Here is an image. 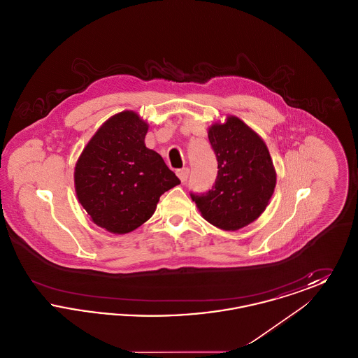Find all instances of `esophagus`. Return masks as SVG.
Returning a JSON list of instances; mask_svg holds the SVG:
<instances>
[{"label":"esophagus","mask_w":358,"mask_h":358,"mask_svg":"<svg viewBox=\"0 0 358 358\" xmlns=\"http://www.w3.org/2000/svg\"><path fill=\"white\" fill-rule=\"evenodd\" d=\"M177 173V176H178V178L182 181V182H185L187 180V177H189V169L187 168H182V169H178V171H176Z\"/></svg>","instance_id":"esophagus-1"}]
</instances>
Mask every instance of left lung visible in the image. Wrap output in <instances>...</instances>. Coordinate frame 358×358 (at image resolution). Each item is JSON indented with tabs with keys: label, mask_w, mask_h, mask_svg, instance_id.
<instances>
[{
	"label": "left lung",
	"mask_w": 358,
	"mask_h": 358,
	"mask_svg": "<svg viewBox=\"0 0 358 358\" xmlns=\"http://www.w3.org/2000/svg\"><path fill=\"white\" fill-rule=\"evenodd\" d=\"M208 138L217 177L212 189L190 192V197L206 222L236 231L255 222L268 205L276 184L273 161L263 139L236 117L215 123Z\"/></svg>",
	"instance_id": "obj_1"
}]
</instances>
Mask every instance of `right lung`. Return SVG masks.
I'll use <instances>...</instances> for the list:
<instances>
[{
	"label": "right lung",
	"instance_id": "obj_1",
	"mask_svg": "<svg viewBox=\"0 0 358 358\" xmlns=\"http://www.w3.org/2000/svg\"><path fill=\"white\" fill-rule=\"evenodd\" d=\"M148 123L133 111L104 122L75 168L79 203L96 225L127 234L153 216L159 197L181 181L145 146Z\"/></svg>",
	"mask_w": 358,
	"mask_h": 358
}]
</instances>
